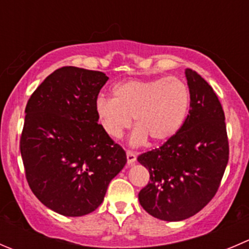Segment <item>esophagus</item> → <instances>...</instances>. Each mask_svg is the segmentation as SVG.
<instances>
[{
	"label": "esophagus",
	"instance_id": "esophagus-1",
	"mask_svg": "<svg viewBox=\"0 0 249 249\" xmlns=\"http://www.w3.org/2000/svg\"><path fill=\"white\" fill-rule=\"evenodd\" d=\"M126 158H127V163H129V164L135 163V161H136V153L127 149V151H126Z\"/></svg>",
	"mask_w": 249,
	"mask_h": 249
}]
</instances>
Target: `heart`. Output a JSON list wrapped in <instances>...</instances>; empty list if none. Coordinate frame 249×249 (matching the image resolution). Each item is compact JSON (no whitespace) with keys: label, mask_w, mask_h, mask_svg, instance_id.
Returning <instances> with one entry per match:
<instances>
[{"label":"heart","mask_w":249,"mask_h":249,"mask_svg":"<svg viewBox=\"0 0 249 249\" xmlns=\"http://www.w3.org/2000/svg\"><path fill=\"white\" fill-rule=\"evenodd\" d=\"M113 98L101 96L95 105L103 130L120 139L134 124L132 143L141 144L147 137L165 142L175 136L185 123L191 95L185 81L176 76L132 79L113 88Z\"/></svg>","instance_id":"1"}]
</instances>
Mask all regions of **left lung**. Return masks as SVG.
Wrapping results in <instances>:
<instances>
[{
	"label": "left lung",
	"instance_id": "obj_1",
	"mask_svg": "<svg viewBox=\"0 0 249 249\" xmlns=\"http://www.w3.org/2000/svg\"><path fill=\"white\" fill-rule=\"evenodd\" d=\"M191 102L185 123L159 148L137 160L149 171L140 191L142 208L165 221L195 215L213 199L229 161L225 114L213 88L192 69H186Z\"/></svg>",
	"mask_w": 249,
	"mask_h": 249
}]
</instances>
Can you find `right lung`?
<instances>
[{
    "instance_id": "right-lung-1",
    "label": "right lung",
    "mask_w": 249,
    "mask_h": 249,
    "mask_svg": "<svg viewBox=\"0 0 249 249\" xmlns=\"http://www.w3.org/2000/svg\"><path fill=\"white\" fill-rule=\"evenodd\" d=\"M108 80L102 71L62 67L29 98L20 136L25 178L41 203L66 216L102 203L126 153L98 124L95 105Z\"/></svg>"
}]
</instances>
